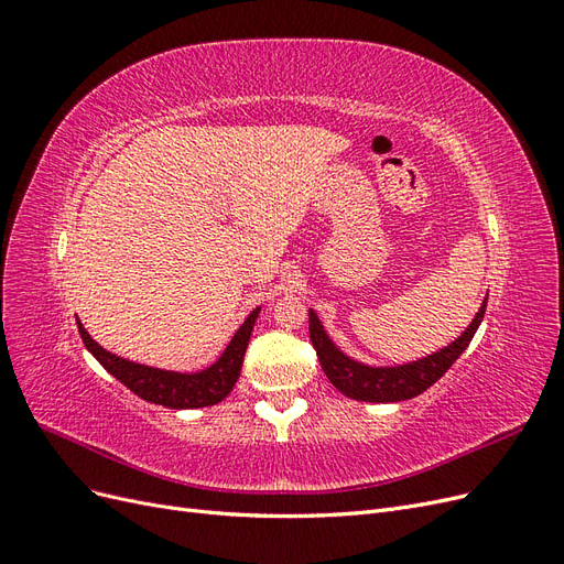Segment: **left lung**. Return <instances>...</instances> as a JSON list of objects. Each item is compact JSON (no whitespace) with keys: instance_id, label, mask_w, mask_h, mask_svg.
<instances>
[{"instance_id":"8db88e82","label":"left lung","mask_w":564,"mask_h":564,"mask_svg":"<svg viewBox=\"0 0 564 564\" xmlns=\"http://www.w3.org/2000/svg\"><path fill=\"white\" fill-rule=\"evenodd\" d=\"M487 301L482 308L477 311L470 327L460 334L452 346L440 350L435 355L423 357L419 362L402 365V367H367L350 360L344 352H340L329 336L324 334L317 315L311 311V340L313 348L319 357V365L327 373V379L338 388L344 395L360 400V402H400V400H412L425 388H431L442 373H445L456 360L458 355L464 352L475 336L477 327L485 317Z\"/></svg>"}]
</instances>
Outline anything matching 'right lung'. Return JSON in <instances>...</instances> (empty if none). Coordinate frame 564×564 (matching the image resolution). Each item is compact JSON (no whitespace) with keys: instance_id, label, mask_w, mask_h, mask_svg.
Listing matches in <instances>:
<instances>
[{"instance_id":"add662e5","label":"right lung","mask_w":564,"mask_h":564,"mask_svg":"<svg viewBox=\"0 0 564 564\" xmlns=\"http://www.w3.org/2000/svg\"><path fill=\"white\" fill-rule=\"evenodd\" d=\"M259 311L261 308L249 313L242 327L235 332L226 352L218 357V362L197 373H176V371L152 369L145 365L129 362L124 357H117L106 348H100L87 334V329L82 327V322H77V329L84 346L89 348V352L96 357V360L139 398L152 404L169 406V409H197V406L218 404L232 390L237 379H240L249 336H251L256 317H259Z\"/></svg>"}]
</instances>
